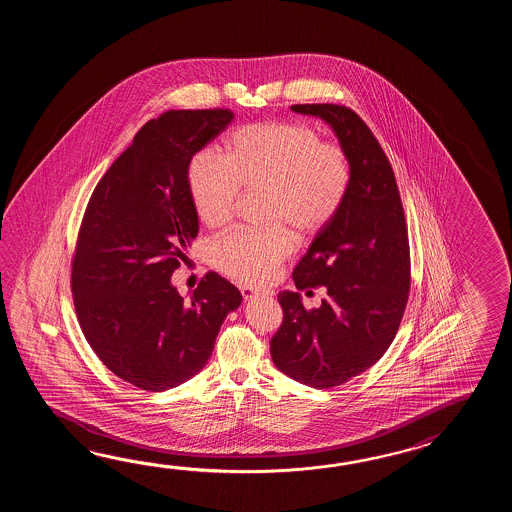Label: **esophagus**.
<instances>
[{
    "instance_id": "1",
    "label": "esophagus",
    "mask_w": 512,
    "mask_h": 512,
    "mask_svg": "<svg viewBox=\"0 0 512 512\" xmlns=\"http://www.w3.org/2000/svg\"><path fill=\"white\" fill-rule=\"evenodd\" d=\"M241 294H243L245 300H254V298H260V296H269V293L252 289V287H241Z\"/></svg>"
}]
</instances>
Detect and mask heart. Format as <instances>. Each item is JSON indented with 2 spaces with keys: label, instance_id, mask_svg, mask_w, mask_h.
Masks as SVG:
<instances>
[{
  "label": "heart",
  "instance_id": "1",
  "mask_svg": "<svg viewBox=\"0 0 512 512\" xmlns=\"http://www.w3.org/2000/svg\"><path fill=\"white\" fill-rule=\"evenodd\" d=\"M219 157L197 152L188 164V190L207 227L230 221L243 192H265L267 232L236 229L210 245L219 271L251 285L269 282L291 252L293 238L326 229L344 205L351 166L344 148L324 142L304 122H258L230 131Z\"/></svg>",
  "mask_w": 512,
  "mask_h": 512
}]
</instances>
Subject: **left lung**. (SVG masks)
Instances as JSON below:
<instances>
[{"label": "left lung", "mask_w": 512, "mask_h": 512, "mask_svg": "<svg viewBox=\"0 0 512 512\" xmlns=\"http://www.w3.org/2000/svg\"><path fill=\"white\" fill-rule=\"evenodd\" d=\"M326 120L348 155L344 205L294 267V285H326L318 309L283 291V322L271 340L274 366L316 390L340 386L390 348L410 291V245L392 164L366 122L337 104H294Z\"/></svg>", "instance_id": "1"}]
</instances>
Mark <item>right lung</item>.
Masks as SVG:
<instances>
[{
	"label": "right lung",
	"mask_w": 512,
	"mask_h": 512,
	"mask_svg": "<svg viewBox=\"0 0 512 512\" xmlns=\"http://www.w3.org/2000/svg\"><path fill=\"white\" fill-rule=\"evenodd\" d=\"M232 119L218 108L148 120L87 203L71 269L78 322L106 368L141 390L164 392L203 370L240 307V291L216 272L186 300L170 280L199 230L188 164Z\"/></svg>",
	"instance_id": "obj_1"
}]
</instances>
